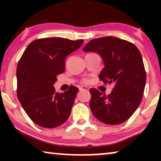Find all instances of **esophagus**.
I'll return each mask as SVG.
<instances>
[{
    "instance_id": "34e87169",
    "label": "esophagus",
    "mask_w": 161,
    "mask_h": 161,
    "mask_svg": "<svg viewBox=\"0 0 161 161\" xmlns=\"http://www.w3.org/2000/svg\"><path fill=\"white\" fill-rule=\"evenodd\" d=\"M80 91H83V90H85V91H89V88L86 87V86H81L80 87Z\"/></svg>"
}]
</instances>
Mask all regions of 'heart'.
<instances>
[{"label": "heart", "mask_w": 161, "mask_h": 161, "mask_svg": "<svg viewBox=\"0 0 161 161\" xmlns=\"http://www.w3.org/2000/svg\"><path fill=\"white\" fill-rule=\"evenodd\" d=\"M83 82H84V83H87L88 80H83Z\"/></svg>", "instance_id": "1"}]
</instances>
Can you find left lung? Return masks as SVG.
I'll use <instances>...</instances> for the list:
<instances>
[{
	"instance_id": "left-lung-1",
	"label": "left lung",
	"mask_w": 161,
	"mask_h": 161,
	"mask_svg": "<svg viewBox=\"0 0 161 161\" xmlns=\"http://www.w3.org/2000/svg\"><path fill=\"white\" fill-rule=\"evenodd\" d=\"M83 51L100 55L104 68L99 78L103 83L114 84L108 96L97 89L89 90V106L93 115L108 125L125 122L142 102L146 84V72L139 50L130 42L105 36L90 41Z\"/></svg>"
}]
</instances>
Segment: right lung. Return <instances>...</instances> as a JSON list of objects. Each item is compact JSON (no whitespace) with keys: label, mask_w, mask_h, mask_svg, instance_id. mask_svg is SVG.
Segmentation results:
<instances>
[{"label":"right lung","mask_w":161,"mask_h":161,"mask_svg":"<svg viewBox=\"0 0 161 161\" xmlns=\"http://www.w3.org/2000/svg\"><path fill=\"white\" fill-rule=\"evenodd\" d=\"M83 40L60 37L31 42L17 67V97L24 111L35 124L46 128L62 125L71 113L78 89L55 92L57 76L65 70V58L82 45Z\"/></svg>","instance_id":"obj_1"}]
</instances>
